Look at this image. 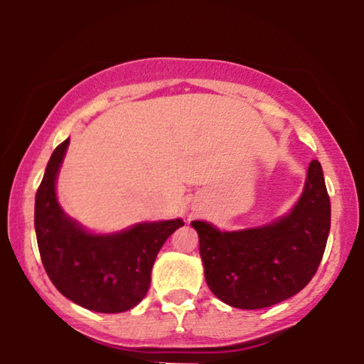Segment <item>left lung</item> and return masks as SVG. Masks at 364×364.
I'll use <instances>...</instances> for the list:
<instances>
[{
    "instance_id": "left-lung-1",
    "label": "left lung",
    "mask_w": 364,
    "mask_h": 364,
    "mask_svg": "<svg viewBox=\"0 0 364 364\" xmlns=\"http://www.w3.org/2000/svg\"><path fill=\"white\" fill-rule=\"evenodd\" d=\"M331 205L321 164L311 161L300 200L268 225L220 232L193 220L207 285L218 300L242 310L277 305L315 275L330 233Z\"/></svg>"
}]
</instances>
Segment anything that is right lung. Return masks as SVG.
I'll return each mask as SVG.
<instances>
[{"mask_svg": "<svg viewBox=\"0 0 364 364\" xmlns=\"http://www.w3.org/2000/svg\"><path fill=\"white\" fill-rule=\"evenodd\" d=\"M68 146L69 139L54 149L34 202L44 270L59 293L79 306L99 313L131 310L151 287V272L164 242L183 222H142L109 235L86 232L63 212L54 191Z\"/></svg>", "mask_w": 364, "mask_h": 364, "instance_id": "add662e5", "label": "right lung"}]
</instances>
